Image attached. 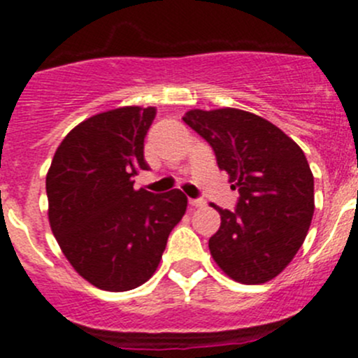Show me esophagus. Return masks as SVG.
I'll return each instance as SVG.
<instances>
[{
    "mask_svg": "<svg viewBox=\"0 0 358 358\" xmlns=\"http://www.w3.org/2000/svg\"><path fill=\"white\" fill-rule=\"evenodd\" d=\"M189 204L192 206V208H204L206 201L204 199H189Z\"/></svg>",
    "mask_w": 358,
    "mask_h": 358,
    "instance_id": "34e87169",
    "label": "esophagus"
}]
</instances>
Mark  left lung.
Listing matches in <instances>:
<instances>
[{"label":"left lung","mask_w":358,"mask_h":358,"mask_svg":"<svg viewBox=\"0 0 358 358\" xmlns=\"http://www.w3.org/2000/svg\"><path fill=\"white\" fill-rule=\"evenodd\" d=\"M183 121L211 145L218 168L239 190L209 251L243 284L279 275L305 241L313 216V175L298 143L266 119L239 109L189 110Z\"/></svg>","instance_id":"1"}]
</instances>
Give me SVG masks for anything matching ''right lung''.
<instances>
[{"label":"right lung","instance_id":"right-lung-1","mask_svg":"<svg viewBox=\"0 0 358 358\" xmlns=\"http://www.w3.org/2000/svg\"><path fill=\"white\" fill-rule=\"evenodd\" d=\"M154 117V107H119L86 119L62 140L46 175L53 236L76 272L99 289L147 282L187 211L182 190L156 196L133 189V176L150 169L143 140Z\"/></svg>","mask_w":358,"mask_h":358}]
</instances>
